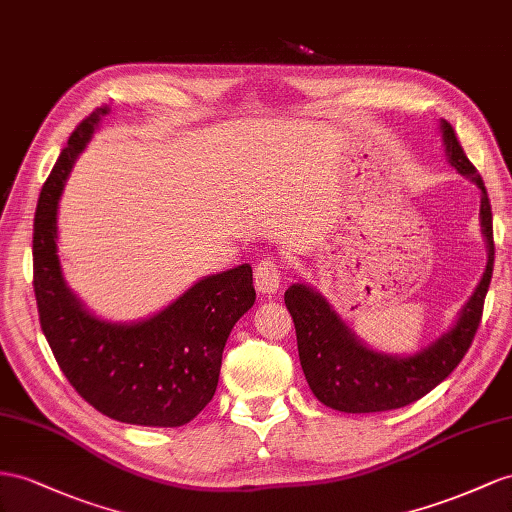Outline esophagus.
<instances>
[{
  "mask_svg": "<svg viewBox=\"0 0 512 512\" xmlns=\"http://www.w3.org/2000/svg\"><path fill=\"white\" fill-rule=\"evenodd\" d=\"M279 283H281V270L277 266V261L266 257L261 259L257 268H255V287L259 294L270 296L279 290Z\"/></svg>",
  "mask_w": 512,
  "mask_h": 512,
  "instance_id": "1",
  "label": "esophagus"
}]
</instances>
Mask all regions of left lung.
<instances>
[{"mask_svg": "<svg viewBox=\"0 0 512 512\" xmlns=\"http://www.w3.org/2000/svg\"><path fill=\"white\" fill-rule=\"evenodd\" d=\"M445 160L458 175L480 190V231L487 244V266L474 294L456 313L454 324L437 339L406 355L365 344L339 318V313L316 287L292 283L285 305L296 326L298 357L309 389L322 404L342 413L391 411L426 396L448 378L471 346L482 318L484 296L493 277V216L478 170L467 160L450 123L439 121Z\"/></svg>", "mask_w": 512, "mask_h": 512, "instance_id": "8db88e82", "label": "left lung"}]
</instances>
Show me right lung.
Returning <instances> with one entry per match:
<instances>
[{"label":"right lung","mask_w":512,"mask_h":512,"mask_svg":"<svg viewBox=\"0 0 512 512\" xmlns=\"http://www.w3.org/2000/svg\"><path fill=\"white\" fill-rule=\"evenodd\" d=\"M110 106L77 125L45 181L34 216V294L47 344L80 396L116 422L177 428L214 398L229 333L255 305L248 264L207 274L147 318L90 311L64 279L58 212L67 179Z\"/></svg>","instance_id":"1"}]
</instances>
